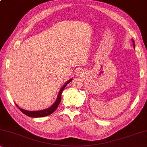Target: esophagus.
Masks as SVG:
<instances>
[{"label":"esophagus","instance_id":"1","mask_svg":"<svg viewBox=\"0 0 147 147\" xmlns=\"http://www.w3.org/2000/svg\"><path fill=\"white\" fill-rule=\"evenodd\" d=\"M81 74H82V71H81V69H79V70L78 71V72H77V75L81 76Z\"/></svg>","mask_w":147,"mask_h":147}]
</instances>
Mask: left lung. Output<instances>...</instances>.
Returning <instances> with one entry per match:
<instances>
[{
  "instance_id": "obj_1",
  "label": "left lung",
  "mask_w": 147,
  "mask_h": 147,
  "mask_svg": "<svg viewBox=\"0 0 147 147\" xmlns=\"http://www.w3.org/2000/svg\"><path fill=\"white\" fill-rule=\"evenodd\" d=\"M132 42H133V45H134V49H135V42H134V40H132Z\"/></svg>"
}]
</instances>
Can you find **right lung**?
Returning <instances> with one entry per match:
<instances>
[{
	"mask_svg": "<svg viewBox=\"0 0 147 147\" xmlns=\"http://www.w3.org/2000/svg\"><path fill=\"white\" fill-rule=\"evenodd\" d=\"M71 81H72V79H70V80L67 81V82L63 85L62 87L61 88L60 90L59 91V92H58L57 98H56V100L55 102H54V104L51 106V107L47 108V109H45L42 110H36V111H29V110H26L20 108L18 107V105H16V107L18 108L24 114H26V116H28L29 117H31V118H40V117H45V116H49V115L53 114V113L55 111L56 108H57L58 106L59 105V104L61 101V94H62L63 90H64V88L66 87V85L68 84Z\"/></svg>",
	"mask_w": 147,
	"mask_h": 147,
	"instance_id": "right-lung-1",
	"label": "right lung"
}]
</instances>
